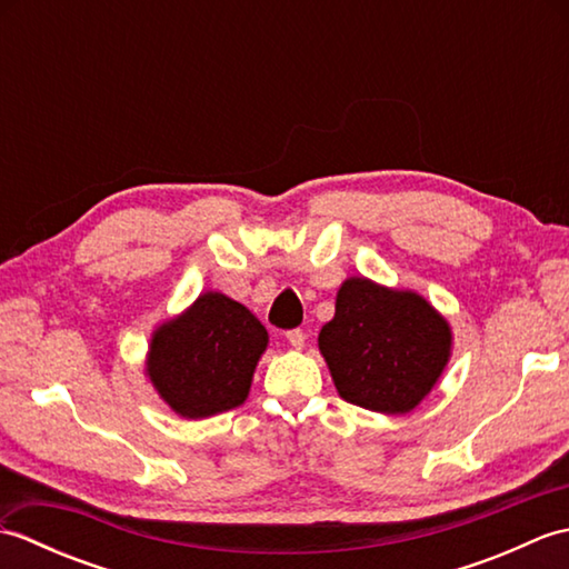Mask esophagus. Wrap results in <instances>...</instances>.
<instances>
[{"label": "esophagus", "instance_id": "esophagus-1", "mask_svg": "<svg viewBox=\"0 0 569 569\" xmlns=\"http://www.w3.org/2000/svg\"><path fill=\"white\" fill-rule=\"evenodd\" d=\"M286 340L291 342L296 349H300V347L306 345V332L300 330V328H296V330H288V332H286Z\"/></svg>", "mask_w": 569, "mask_h": 569}]
</instances>
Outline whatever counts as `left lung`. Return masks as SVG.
<instances>
[{
	"label": "left lung",
	"instance_id": "obj_1",
	"mask_svg": "<svg viewBox=\"0 0 569 569\" xmlns=\"http://www.w3.org/2000/svg\"><path fill=\"white\" fill-rule=\"evenodd\" d=\"M318 342L345 401L379 413L413 410L450 357V328L428 300L367 278L342 283Z\"/></svg>",
	"mask_w": 569,
	"mask_h": 569
}]
</instances>
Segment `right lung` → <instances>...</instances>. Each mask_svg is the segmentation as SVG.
<instances>
[{"label":"right lung","instance_id":"add662e5","mask_svg":"<svg viewBox=\"0 0 569 569\" xmlns=\"http://www.w3.org/2000/svg\"><path fill=\"white\" fill-rule=\"evenodd\" d=\"M269 342L263 325L222 293H204L151 340L149 377L176 413L208 418L244 403Z\"/></svg>","mask_w":569,"mask_h":569}]
</instances>
